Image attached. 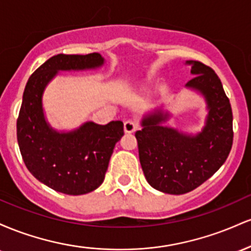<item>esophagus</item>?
Here are the masks:
<instances>
[{"mask_svg": "<svg viewBox=\"0 0 251 251\" xmlns=\"http://www.w3.org/2000/svg\"><path fill=\"white\" fill-rule=\"evenodd\" d=\"M124 129H125L126 133H132V132L137 131L138 129V124L133 122V120H126L124 123Z\"/></svg>", "mask_w": 251, "mask_h": 251, "instance_id": "esophagus-1", "label": "esophagus"}]
</instances>
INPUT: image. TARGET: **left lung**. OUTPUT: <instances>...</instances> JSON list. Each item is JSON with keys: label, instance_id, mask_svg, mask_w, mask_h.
I'll return each instance as SVG.
<instances>
[{"label": "left lung", "instance_id": "8db88e82", "mask_svg": "<svg viewBox=\"0 0 251 251\" xmlns=\"http://www.w3.org/2000/svg\"><path fill=\"white\" fill-rule=\"evenodd\" d=\"M194 74L186 87L205 98L208 117L196 135L163 126L169 114L162 109L145 117L135 132L140 165L152 188L170 195L192 191L223 165L232 146V111L217 74L200 61H186Z\"/></svg>", "mask_w": 251, "mask_h": 251}]
</instances>
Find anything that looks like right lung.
<instances>
[{
    "instance_id": "obj_1",
    "label": "right lung",
    "mask_w": 251,
    "mask_h": 251,
    "mask_svg": "<svg viewBox=\"0 0 251 251\" xmlns=\"http://www.w3.org/2000/svg\"><path fill=\"white\" fill-rule=\"evenodd\" d=\"M102 65L99 53L57 54L42 63L25 85L16 124L22 159L36 179L62 194H88L101 185L114 146L124 135V124L88 122L74 131L57 132L45 119L43 91L59 71L91 70Z\"/></svg>"
}]
</instances>
